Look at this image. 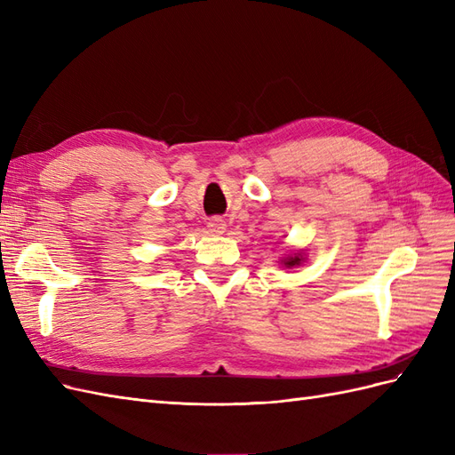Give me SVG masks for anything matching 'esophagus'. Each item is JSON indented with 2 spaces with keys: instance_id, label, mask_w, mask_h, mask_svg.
<instances>
[{
  "instance_id": "esophagus-1",
  "label": "esophagus",
  "mask_w": 455,
  "mask_h": 455,
  "mask_svg": "<svg viewBox=\"0 0 455 455\" xmlns=\"http://www.w3.org/2000/svg\"><path fill=\"white\" fill-rule=\"evenodd\" d=\"M209 229H211L212 233H218V235H220V233L226 231V222H224L222 218H212L211 222H209Z\"/></svg>"
}]
</instances>
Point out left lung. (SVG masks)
Here are the masks:
<instances>
[{
	"label": "left lung",
	"mask_w": 455,
	"mask_h": 455,
	"mask_svg": "<svg viewBox=\"0 0 455 455\" xmlns=\"http://www.w3.org/2000/svg\"><path fill=\"white\" fill-rule=\"evenodd\" d=\"M299 261H301V258H299V256H294V258H288V259H284V266H288V267H291V266H298V264H299Z\"/></svg>",
	"instance_id": "obj_1"
}]
</instances>
